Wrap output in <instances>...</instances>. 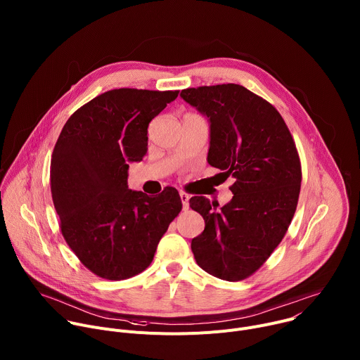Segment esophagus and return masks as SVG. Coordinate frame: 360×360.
<instances>
[{
	"label": "esophagus",
	"instance_id": "1",
	"mask_svg": "<svg viewBox=\"0 0 360 360\" xmlns=\"http://www.w3.org/2000/svg\"><path fill=\"white\" fill-rule=\"evenodd\" d=\"M179 196H181V202H182V208L188 210L189 208V195L186 192H181Z\"/></svg>",
	"mask_w": 360,
	"mask_h": 360
}]
</instances>
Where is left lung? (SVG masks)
Instances as JSON below:
<instances>
[{
  "label": "left lung",
  "mask_w": 360,
  "mask_h": 360,
  "mask_svg": "<svg viewBox=\"0 0 360 360\" xmlns=\"http://www.w3.org/2000/svg\"><path fill=\"white\" fill-rule=\"evenodd\" d=\"M211 122L210 165L235 178L231 202L192 196L205 221L191 248L196 264L224 281L246 279L283 239L295 215L302 168L295 141L276 108L238 84L182 89Z\"/></svg>",
  "instance_id": "left-lung-1"
}]
</instances>
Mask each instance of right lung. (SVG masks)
Returning <instances> with one entry per match:
<instances>
[{
	"label": "right lung",
	"mask_w": 360,
	"mask_h": 360,
	"mask_svg": "<svg viewBox=\"0 0 360 360\" xmlns=\"http://www.w3.org/2000/svg\"><path fill=\"white\" fill-rule=\"evenodd\" d=\"M179 91L120 88L65 122L51 158V193L63 236L81 264L108 281L145 271L182 210L178 191L128 189L129 162L148 150V125Z\"/></svg>",
	"instance_id": "1"
}]
</instances>
